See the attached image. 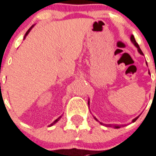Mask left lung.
<instances>
[{
  "label": "left lung",
  "instance_id": "left-lung-1",
  "mask_svg": "<svg viewBox=\"0 0 156 156\" xmlns=\"http://www.w3.org/2000/svg\"><path fill=\"white\" fill-rule=\"evenodd\" d=\"M131 41H132V44H133L134 45H135L136 48H137V50H138L139 53L141 54V55H144L143 52H142V51H141V49H140V46H139V44H137V42H136V39H135V37H134L133 35H132V36H131ZM89 102H90V101H89V100H88V102H87L88 105H89ZM139 116H140V115H139ZM139 116L136 117L135 119H132V122H133V123H134V122L136 121V119H137L139 118ZM94 119H96V121H98L96 117H94ZM99 122H100V121H99ZM100 124H104V123H101V122H100ZM104 125L106 126V127H114V128H119V127H120V125H112V124H104Z\"/></svg>",
  "mask_w": 156,
  "mask_h": 156
}]
</instances>
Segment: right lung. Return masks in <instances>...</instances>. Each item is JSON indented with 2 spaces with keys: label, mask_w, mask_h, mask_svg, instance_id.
Returning <instances> with one entry per match:
<instances>
[{
  "label": "right lung",
  "mask_w": 156,
  "mask_h": 156,
  "mask_svg": "<svg viewBox=\"0 0 156 156\" xmlns=\"http://www.w3.org/2000/svg\"><path fill=\"white\" fill-rule=\"evenodd\" d=\"M33 26H34V25H33V26L31 27V28H30V29H29V30L27 31V33H25V35H24V39H25V37H26V36H27V35H28V34H29V32H30V31H31V29H33ZM60 118H61V115H60V116L59 117V118H57V119H56V120H55V121L53 122V123H51V124H50V126H52V125H54V124H55V123H56V122H58V121H59V120H60Z\"/></svg>",
  "instance_id": "1"
}]
</instances>
